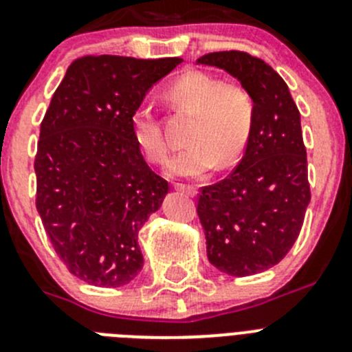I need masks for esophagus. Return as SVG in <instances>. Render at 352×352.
<instances>
[{"mask_svg": "<svg viewBox=\"0 0 352 352\" xmlns=\"http://www.w3.org/2000/svg\"><path fill=\"white\" fill-rule=\"evenodd\" d=\"M174 188L179 190V192H185L190 197H195L197 195V186L193 185H185V183H174Z\"/></svg>", "mask_w": 352, "mask_h": 352, "instance_id": "obj_1", "label": "esophagus"}]
</instances>
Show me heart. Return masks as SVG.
I'll use <instances>...</instances> for the list:
<instances>
[{"instance_id":"1","label":"heart","mask_w":352,"mask_h":352,"mask_svg":"<svg viewBox=\"0 0 352 352\" xmlns=\"http://www.w3.org/2000/svg\"><path fill=\"white\" fill-rule=\"evenodd\" d=\"M170 104L195 115L186 134L188 146L167 164V173L179 178H201L209 170L228 169L239 162L254 127L256 106L239 83H225L204 71H186L166 92ZM138 146L148 162L162 164L169 153L157 113L140 104L131 117Z\"/></svg>"}]
</instances>
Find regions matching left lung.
I'll list each match as a JSON object with an SVG mask.
<instances>
[{"mask_svg":"<svg viewBox=\"0 0 352 352\" xmlns=\"http://www.w3.org/2000/svg\"><path fill=\"white\" fill-rule=\"evenodd\" d=\"M197 63L228 71L256 106L241 162L197 195L208 258L230 276L263 272L292 250L311 201L300 111L285 80L248 52H211Z\"/></svg>","mask_w":352,"mask_h":352,"instance_id":"1","label":"left lung"}]
</instances>
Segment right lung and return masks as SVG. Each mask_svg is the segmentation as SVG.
Wrapping results in <instances>:
<instances>
[{
    "label": "right lung",
    "mask_w": 352,
    "mask_h": 352,
    "mask_svg": "<svg viewBox=\"0 0 352 352\" xmlns=\"http://www.w3.org/2000/svg\"><path fill=\"white\" fill-rule=\"evenodd\" d=\"M182 60L78 57L41 120L36 209L57 256L89 285L124 286L143 267L138 232L169 183L144 162L131 117Z\"/></svg>",
    "instance_id": "obj_1"
}]
</instances>
